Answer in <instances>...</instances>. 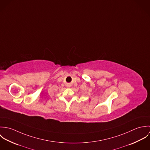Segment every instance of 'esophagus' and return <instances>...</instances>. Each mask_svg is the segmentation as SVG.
Wrapping results in <instances>:
<instances>
[{
  "mask_svg": "<svg viewBox=\"0 0 150 150\" xmlns=\"http://www.w3.org/2000/svg\"><path fill=\"white\" fill-rule=\"evenodd\" d=\"M70 86V85H68V86H69V87Z\"/></svg>",
  "mask_w": 150,
  "mask_h": 150,
  "instance_id": "1",
  "label": "esophagus"
}]
</instances>
